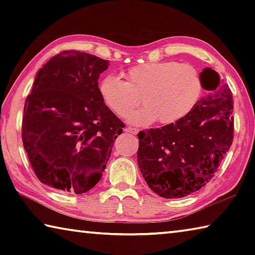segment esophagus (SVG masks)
<instances>
[{
  "label": "esophagus",
  "mask_w": 255,
  "mask_h": 255,
  "mask_svg": "<svg viewBox=\"0 0 255 255\" xmlns=\"http://www.w3.org/2000/svg\"><path fill=\"white\" fill-rule=\"evenodd\" d=\"M125 132H128V133H132V135H136L138 132V129L137 128H132V127H126L124 129Z\"/></svg>",
  "instance_id": "esophagus-1"
}]
</instances>
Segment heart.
I'll use <instances>...</instances> for the list:
<instances>
[{"mask_svg":"<svg viewBox=\"0 0 255 255\" xmlns=\"http://www.w3.org/2000/svg\"><path fill=\"white\" fill-rule=\"evenodd\" d=\"M126 80L109 74L99 82L98 88L103 103L120 117L135 108L140 97L145 107L126 118L133 126L178 123L193 110L202 92L195 68L176 62L140 64L129 68Z\"/></svg>","mask_w":255,"mask_h":255,"instance_id":"obj_1","label":"heart"}]
</instances>
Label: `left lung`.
I'll return each mask as SVG.
<instances>
[{
	"mask_svg": "<svg viewBox=\"0 0 255 255\" xmlns=\"http://www.w3.org/2000/svg\"><path fill=\"white\" fill-rule=\"evenodd\" d=\"M201 98L180 122L138 132L137 162L149 189L166 199L183 198L213 178L233 141V98L219 74L206 67Z\"/></svg>",
	"mask_w": 255,
	"mask_h": 255,
	"instance_id": "1",
	"label": "left lung"
}]
</instances>
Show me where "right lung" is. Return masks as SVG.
Segmentation results:
<instances>
[{"mask_svg": "<svg viewBox=\"0 0 255 255\" xmlns=\"http://www.w3.org/2000/svg\"><path fill=\"white\" fill-rule=\"evenodd\" d=\"M109 60L77 50L51 57L25 99L22 141L40 182L81 195L100 181L124 123L103 103L98 80Z\"/></svg>", "mask_w": 255, "mask_h": 255, "instance_id": "add662e5", "label": "right lung"}]
</instances>
